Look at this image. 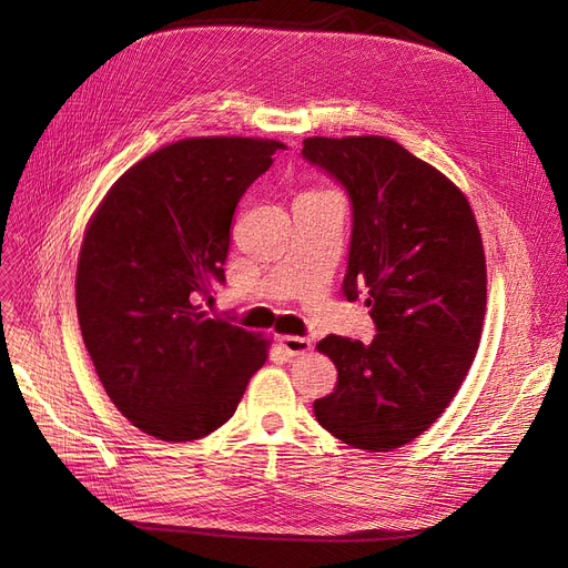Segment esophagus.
<instances>
[{
	"instance_id": "34e87169",
	"label": "esophagus",
	"mask_w": 568,
	"mask_h": 568,
	"mask_svg": "<svg viewBox=\"0 0 568 568\" xmlns=\"http://www.w3.org/2000/svg\"><path fill=\"white\" fill-rule=\"evenodd\" d=\"M278 345L283 347V352L287 356H296V354H304L311 349V341L304 336H281Z\"/></svg>"
}]
</instances>
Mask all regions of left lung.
Returning a JSON list of instances; mask_svg holds the SVG:
<instances>
[{"label":"left lung","mask_w":568,"mask_h":568,"mask_svg":"<svg viewBox=\"0 0 568 568\" xmlns=\"http://www.w3.org/2000/svg\"><path fill=\"white\" fill-rule=\"evenodd\" d=\"M304 159L345 189L352 239L343 294L366 292L371 345L326 336L338 368L315 419L341 442L392 452L419 437L458 394L481 341L486 255L460 189L389 138H306Z\"/></svg>","instance_id":"8db88e82"}]
</instances>
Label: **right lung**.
<instances>
[{
	"mask_svg": "<svg viewBox=\"0 0 568 568\" xmlns=\"http://www.w3.org/2000/svg\"><path fill=\"white\" fill-rule=\"evenodd\" d=\"M285 149L189 138L116 179L87 225L75 274L84 347L105 394L142 433L191 442L221 428L266 362V341L202 302L225 283L234 209Z\"/></svg>",
	"mask_w": 568,
	"mask_h": 568,
	"instance_id": "add662e5",
	"label": "right lung"
}]
</instances>
